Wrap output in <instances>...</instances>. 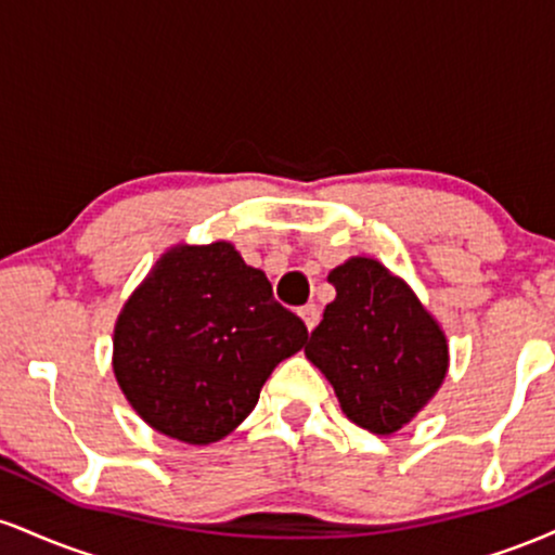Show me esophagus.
I'll use <instances>...</instances> for the list:
<instances>
[{"mask_svg":"<svg viewBox=\"0 0 555 555\" xmlns=\"http://www.w3.org/2000/svg\"><path fill=\"white\" fill-rule=\"evenodd\" d=\"M299 315H302L305 326H308V331H313L318 326V321H321V308L318 305H305V308H299Z\"/></svg>","mask_w":555,"mask_h":555,"instance_id":"esophagus-1","label":"esophagus"}]
</instances>
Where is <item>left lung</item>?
<instances>
[{
	"mask_svg": "<svg viewBox=\"0 0 555 555\" xmlns=\"http://www.w3.org/2000/svg\"><path fill=\"white\" fill-rule=\"evenodd\" d=\"M328 282L336 299L323 310L305 354L331 380L344 415L388 436L443 384L446 336L410 286L378 260H347Z\"/></svg>",
	"mask_w": 555,
	"mask_h": 555,
	"instance_id": "obj_1",
	"label": "left lung"
}]
</instances>
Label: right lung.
Listing matches in <instances>:
<instances>
[{
    "label": "right lung",
    "instance_id": "1",
    "mask_svg": "<svg viewBox=\"0 0 555 555\" xmlns=\"http://www.w3.org/2000/svg\"><path fill=\"white\" fill-rule=\"evenodd\" d=\"M308 341L302 318L229 242L177 245L114 328V375L151 428L206 446L253 412L279 362Z\"/></svg>",
    "mask_w": 555,
    "mask_h": 555
}]
</instances>
